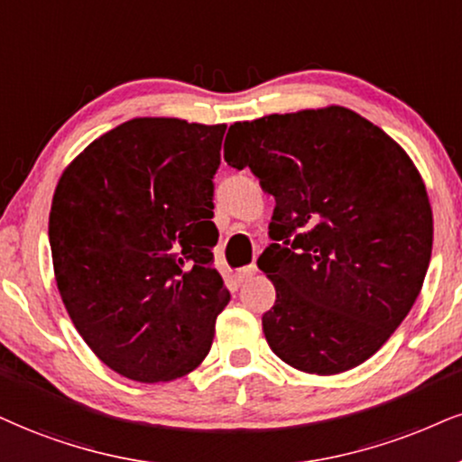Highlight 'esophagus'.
Wrapping results in <instances>:
<instances>
[{
    "label": "esophagus",
    "mask_w": 462,
    "mask_h": 462,
    "mask_svg": "<svg viewBox=\"0 0 462 462\" xmlns=\"http://www.w3.org/2000/svg\"><path fill=\"white\" fill-rule=\"evenodd\" d=\"M254 274H257V265L250 263V265H246V267H240V270L236 272V281H237V282H246V281H250V278H253Z\"/></svg>",
    "instance_id": "34e87169"
}]
</instances>
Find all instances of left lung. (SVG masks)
<instances>
[{"label": "left lung", "instance_id": "1", "mask_svg": "<svg viewBox=\"0 0 462 462\" xmlns=\"http://www.w3.org/2000/svg\"><path fill=\"white\" fill-rule=\"evenodd\" d=\"M225 161L276 199L259 267L276 301L270 349L310 374L374 356L411 310L432 250V209L407 152L356 111L332 105L236 122Z\"/></svg>", "mask_w": 462, "mask_h": 462}]
</instances>
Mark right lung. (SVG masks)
Listing matches in <instances>:
<instances>
[{
	"mask_svg": "<svg viewBox=\"0 0 462 462\" xmlns=\"http://www.w3.org/2000/svg\"><path fill=\"white\" fill-rule=\"evenodd\" d=\"M226 124L134 117L92 141L57 181L49 242L61 301L100 362L164 383L212 349L229 304L212 248V178Z\"/></svg>",
	"mask_w": 462,
	"mask_h": 462,
	"instance_id": "obj_1",
	"label": "right lung"
}]
</instances>
